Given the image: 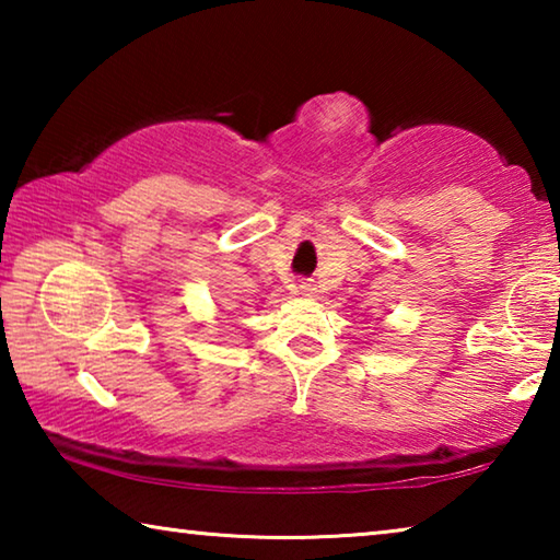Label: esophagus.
<instances>
[{
  "mask_svg": "<svg viewBox=\"0 0 560 560\" xmlns=\"http://www.w3.org/2000/svg\"><path fill=\"white\" fill-rule=\"evenodd\" d=\"M293 289H296L299 293H303V296H311V293L316 291V289H314V283H311V281H303V279H301Z\"/></svg>",
  "mask_w": 560,
  "mask_h": 560,
  "instance_id": "obj_1",
  "label": "esophagus"
}]
</instances>
